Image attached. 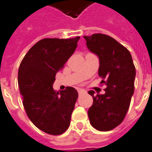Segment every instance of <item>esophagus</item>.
<instances>
[{
  "instance_id": "1",
  "label": "esophagus",
  "mask_w": 152,
  "mask_h": 152,
  "mask_svg": "<svg viewBox=\"0 0 152 152\" xmlns=\"http://www.w3.org/2000/svg\"><path fill=\"white\" fill-rule=\"evenodd\" d=\"M77 91H78V93H79V94H83V93H85V90H82V89H78V90H77Z\"/></svg>"
}]
</instances>
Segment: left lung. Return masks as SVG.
<instances>
[{"label":"left lung","instance_id":"left-lung-1","mask_svg":"<svg viewBox=\"0 0 152 152\" xmlns=\"http://www.w3.org/2000/svg\"><path fill=\"white\" fill-rule=\"evenodd\" d=\"M87 48L100 61L98 74L107 86L105 94L90 90L94 103L88 110L90 124L100 131L115 128L125 117L134 90L136 72L130 52L111 37L103 34L83 36Z\"/></svg>","mask_w":152,"mask_h":152}]
</instances>
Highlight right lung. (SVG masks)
I'll return each mask as SVG.
<instances>
[{"mask_svg":"<svg viewBox=\"0 0 152 152\" xmlns=\"http://www.w3.org/2000/svg\"><path fill=\"white\" fill-rule=\"evenodd\" d=\"M74 39H44L27 52L19 66L18 82L27 115L41 131L58 135L67 130L78 97L73 87L56 93V74L77 47Z\"/></svg>","mask_w":152,"mask_h":152,"instance_id":"add662e5","label":"right lung"}]
</instances>
